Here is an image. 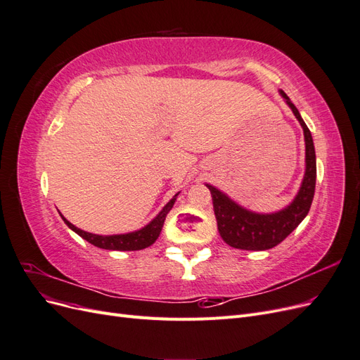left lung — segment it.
<instances>
[{
    "label": "left lung",
    "instance_id": "obj_1",
    "mask_svg": "<svg viewBox=\"0 0 360 360\" xmlns=\"http://www.w3.org/2000/svg\"><path fill=\"white\" fill-rule=\"evenodd\" d=\"M279 94L292 111L294 117L297 118L304 138V174L294 200L278 212L258 213L236 202L213 184L205 183L212 193L217 231L226 245L236 249L267 250L275 248L290 233L296 230L299 224L307 217L312 204L315 179H317V162H315L312 135L290 97L282 90H279Z\"/></svg>",
    "mask_w": 360,
    "mask_h": 360
}]
</instances>
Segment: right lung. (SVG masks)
Wrapping results in <instances>:
<instances>
[{
  "mask_svg": "<svg viewBox=\"0 0 360 360\" xmlns=\"http://www.w3.org/2000/svg\"><path fill=\"white\" fill-rule=\"evenodd\" d=\"M179 193L180 192L174 195V197L165 204V207H163V209L155 216V219H151L147 225L139 228V230H136V231H130V233H124V234H111V236L93 234V233L81 230V228H78V226H75L61 213H60V216L64 221V224H66L72 231H75L79 237H82L84 240L94 245L96 248L108 249V250H139V249L151 246L158 240V237L162 231L163 222H165V217L169 213V210L172 209V205H174V202H176Z\"/></svg>",
  "mask_w": 360,
  "mask_h": 360,
  "instance_id": "1",
  "label": "right lung"
}]
</instances>
